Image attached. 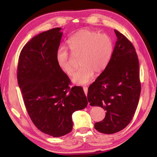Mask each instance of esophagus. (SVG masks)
I'll return each instance as SVG.
<instances>
[{"mask_svg":"<svg viewBox=\"0 0 157 157\" xmlns=\"http://www.w3.org/2000/svg\"><path fill=\"white\" fill-rule=\"evenodd\" d=\"M83 89H84V92L85 95H87V93H88V88L86 86H84V87H83Z\"/></svg>","mask_w":157,"mask_h":157,"instance_id":"1","label":"esophagus"}]
</instances>
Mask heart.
<instances>
[{
  "mask_svg": "<svg viewBox=\"0 0 157 157\" xmlns=\"http://www.w3.org/2000/svg\"><path fill=\"white\" fill-rule=\"evenodd\" d=\"M68 46L75 55L80 56L82 68L75 73L73 82L75 84H88L94 78V72L100 74L109 63L113 53V44L111 37L89 29L77 32L68 39ZM58 65L67 74L72 75L75 68L67 50L62 48L57 55Z\"/></svg>",
  "mask_w": 157,
  "mask_h": 157,
  "instance_id": "b5f03b06",
  "label": "heart"
}]
</instances>
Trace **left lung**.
I'll list each match as a JSON object with an SVG mask.
<instances>
[{"mask_svg":"<svg viewBox=\"0 0 157 157\" xmlns=\"http://www.w3.org/2000/svg\"><path fill=\"white\" fill-rule=\"evenodd\" d=\"M114 32L117 41L109 63L90 85L87 94L90 105L106 111L105 118L94 127L107 134L120 132L128 125L136 110L141 90L136 50L125 36Z\"/></svg>","mask_w":157,"mask_h":157,"instance_id":"8db88e82","label":"left lung"}]
</instances>
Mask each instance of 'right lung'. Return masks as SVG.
Segmentation results:
<instances>
[{"instance_id":"1","label":"right lung","mask_w":157,"mask_h":157,"mask_svg":"<svg viewBox=\"0 0 157 157\" xmlns=\"http://www.w3.org/2000/svg\"><path fill=\"white\" fill-rule=\"evenodd\" d=\"M56 28L39 34L21 51L17 79L26 110L44 134L60 137L73 129L72 114L88 104L81 86L70 88L57 55L63 33Z\"/></svg>"}]
</instances>
